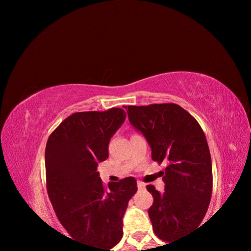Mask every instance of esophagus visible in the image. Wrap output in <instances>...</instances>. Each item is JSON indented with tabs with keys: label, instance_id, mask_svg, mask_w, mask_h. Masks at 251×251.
<instances>
[{
	"label": "esophagus",
	"instance_id": "34e87169",
	"mask_svg": "<svg viewBox=\"0 0 251 251\" xmlns=\"http://www.w3.org/2000/svg\"><path fill=\"white\" fill-rule=\"evenodd\" d=\"M145 182H143V181H137V187H138V189H144L145 188Z\"/></svg>",
	"mask_w": 251,
	"mask_h": 251
}]
</instances>
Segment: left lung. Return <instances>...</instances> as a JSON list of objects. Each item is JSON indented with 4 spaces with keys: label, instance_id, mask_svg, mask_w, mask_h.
Segmentation results:
<instances>
[{
    "label": "left lung",
    "instance_id": "obj_1",
    "mask_svg": "<svg viewBox=\"0 0 251 251\" xmlns=\"http://www.w3.org/2000/svg\"><path fill=\"white\" fill-rule=\"evenodd\" d=\"M125 108L130 124L150 144L152 160L167 161L161 172L165 192L147 185L154 197L148 215L155 235L174 243L201 225L209 206L212 169L206 136L198 122L177 104Z\"/></svg>",
    "mask_w": 251,
    "mask_h": 251
}]
</instances>
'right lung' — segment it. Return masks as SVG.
<instances>
[{
	"label": "right lung",
	"instance_id": "add662e5",
	"mask_svg": "<svg viewBox=\"0 0 251 251\" xmlns=\"http://www.w3.org/2000/svg\"><path fill=\"white\" fill-rule=\"evenodd\" d=\"M124 109L78 112L50 135L45 148L46 188L59 223L73 240L92 251H114L123 237V217L137 192L134 177L105 186L97 166L108 157Z\"/></svg>",
	"mask_w": 251,
	"mask_h": 251
}]
</instances>
